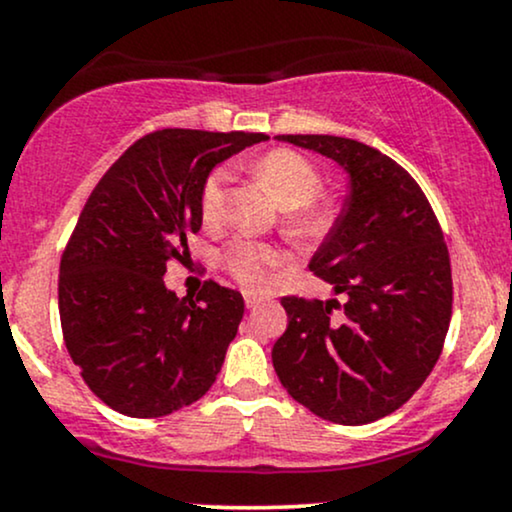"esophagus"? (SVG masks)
Masks as SVG:
<instances>
[{"instance_id": "obj_1", "label": "esophagus", "mask_w": 512, "mask_h": 512, "mask_svg": "<svg viewBox=\"0 0 512 512\" xmlns=\"http://www.w3.org/2000/svg\"><path fill=\"white\" fill-rule=\"evenodd\" d=\"M260 303H262L260 296H252V293H248V296H245V305H248V310H255Z\"/></svg>"}]
</instances>
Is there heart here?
<instances>
[{
	"label": "heart",
	"instance_id": "b5f03b06",
	"mask_svg": "<svg viewBox=\"0 0 512 512\" xmlns=\"http://www.w3.org/2000/svg\"><path fill=\"white\" fill-rule=\"evenodd\" d=\"M255 175L284 209L306 207L293 216L298 228L310 231V228L320 226V216L308 209V204L320 195L322 180L308 158L291 149H274L255 163ZM228 182H231L228 168H216L204 180L199 204H202V216L207 223L223 219ZM223 262L240 286H245L248 291H264L274 281L276 272L291 262V257L289 252L276 248V245L238 238L223 252Z\"/></svg>",
	"mask_w": 512,
	"mask_h": 512
}]
</instances>
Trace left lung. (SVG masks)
I'll return each mask as SVG.
<instances>
[{
	"label": "left lung",
	"mask_w": 512,
	"mask_h": 512,
	"mask_svg": "<svg viewBox=\"0 0 512 512\" xmlns=\"http://www.w3.org/2000/svg\"><path fill=\"white\" fill-rule=\"evenodd\" d=\"M276 139L339 163L349 195L308 264L346 303L281 298L289 325L272 349L274 370L320 419L370 424L402 407L443 351L452 315L448 245L421 187L390 156L332 134Z\"/></svg>",
	"instance_id": "1"
}]
</instances>
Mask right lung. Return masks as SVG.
<instances>
[{
  "mask_svg": "<svg viewBox=\"0 0 512 512\" xmlns=\"http://www.w3.org/2000/svg\"><path fill=\"white\" fill-rule=\"evenodd\" d=\"M262 139L158 129L93 187L60 262V320L74 366L110 409L156 419L214 385L243 296L209 279L197 298H178L163 274L170 260L190 257L211 168Z\"/></svg>",
  "mask_w": 512,
  "mask_h": 512,
  "instance_id": "1",
  "label": "right lung"
}]
</instances>
